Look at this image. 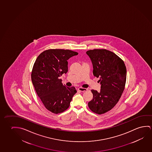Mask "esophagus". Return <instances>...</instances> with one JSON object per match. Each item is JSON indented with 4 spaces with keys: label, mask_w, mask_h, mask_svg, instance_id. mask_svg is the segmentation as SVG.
Here are the masks:
<instances>
[{
    "label": "esophagus",
    "mask_w": 152,
    "mask_h": 152,
    "mask_svg": "<svg viewBox=\"0 0 152 152\" xmlns=\"http://www.w3.org/2000/svg\"><path fill=\"white\" fill-rule=\"evenodd\" d=\"M78 90L79 91H82V92H84V91H87V89L85 88H82V87H80L78 88Z\"/></svg>",
    "instance_id": "1"
}]
</instances>
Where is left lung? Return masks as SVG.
Instances as JSON below:
<instances>
[{
	"label": "left lung",
	"mask_w": 152,
	"mask_h": 152,
	"mask_svg": "<svg viewBox=\"0 0 152 152\" xmlns=\"http://www.w3.org/2000/svg\"><path fill=\"white\" fill-rule=\"evenodd\" d=\"M93 67V75L99 78L101 91L92 89L93 99L88 104L89 109L97 114L107 112L118 102L126 83V68L123 61L106 49L87 51Z\"/></svg>",
	"instance_id": "obj_1"
}]
</instances>
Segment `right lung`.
I'll use <instances>...</instances> for the list:
<instances>
[{"label": "right lung", "mask_w": 152, "mask_h": 152, "mask_svg": "<svg viewBox=\"0 0 152 152\" xmlns=\"http://www.w3.org/2000/svg\"><path fill=\"white\" fill-rule=\"evenodd\" d=\"M78 54L68 49H48L35 61L31 75L33 85L45 107L54 114L67 110L77 92L74 87L64 85L59 77L67 72V60Z\"/></svg>", "instance_id": "right-lung-1"}]
</instances>
